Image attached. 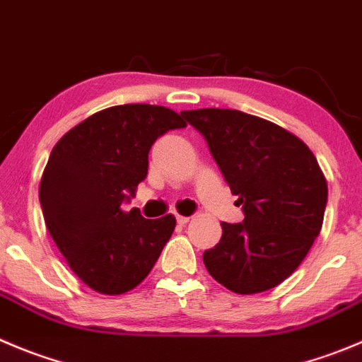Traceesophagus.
<instances>
[{
  "label": "esophagus",
  "mask_w": 362,
  "mask_h": 362,
  "mask_svg": "<svg viewBox=\"0 0 362 362\" xmlns=\"http://www.w3.org/2000/svg\"><path fill=\"white\" fill-rule=\"evenodd\" d=\"M175 220H177L179 226H185V223L190 222V216H183V215H175Z\"/></svg>",
  "instance_id": "esophagus-1"
}]
</instances>
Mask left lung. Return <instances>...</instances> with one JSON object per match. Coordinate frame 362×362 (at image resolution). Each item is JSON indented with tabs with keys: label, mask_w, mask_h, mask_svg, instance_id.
Returning <instances> with one entry per match:
<instances>
[{
	"label": "left lung",
	"mask_w": 362,
	"mask_h": 362,
	"mask_svg": "<svg viewBox=\"0 0 362 362\" xmlns=\"http://www.w3.org/2000/svg\"><path fill=\"white\" fill-rule=\"evenodd\" d=\"M204 136L245 218L222 222V238L202 254L215 281L240 295L290 277L320 235L327 181L309 147L281 126L238 110L181 112Z\"/></svg>",
	"instance_id": "obj_1"
}]
</instances>
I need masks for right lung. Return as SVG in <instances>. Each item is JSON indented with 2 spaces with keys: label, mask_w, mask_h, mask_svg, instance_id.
I'll return each instance as SVG.
<instances>
[{
  "label": "right lung",
  "mask_w": 362,
  "mask_h": 362,
  "mask_svg": "<svg viewBox=\"0 0 362 362\" xmlns=\"http://www.w3.org/2000/svg\"><path fill=\"white\" fill-rule=\"evenodd\" d=\"M187 127L172 110L120 105L85 119L51 151L39 188L51 238L92 290L120 295L149 275L175 218L124 211L147 177L149 151L170 129Z\"/></svg>",
  "instance_id": "add662e5"
}]
</instances>
